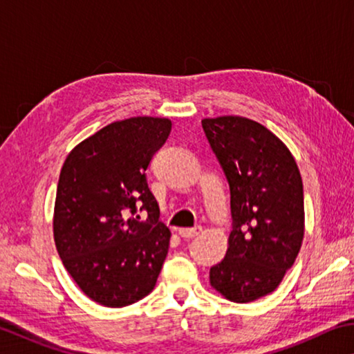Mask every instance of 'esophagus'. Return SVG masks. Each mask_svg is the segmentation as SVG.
<instances>
[{"label":"esophagus","mask_w":354,"mask_h":354,"mask_svg":"<svg viewBox=\"0 0 354 354\" xmlns=\"http://www.w3.org/2000/svg\"><path fill=\"white\" fill-rule=\"evenodd\" d=\"M201 231L200 226H194V227H179V234H181L183 237H195L198 236Z\"/></svg>","instance_id":"34e87169"}]
</instances>
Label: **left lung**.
<instances>
[{
  "label": "left lung",
  "instance_id": "left-lung-1",
  "mask_svg": "<svg viewBox=\"0 0 354 354\" xmlns=\"http://www.w3.org/2000/svg\"><path fill=\"white\" fill-rule=\"evenodd\" d=\"M201 124L230 183L234 221L209 281L230 301H254L277 289L301 248V175L283 140L254 120L223 115Z\"/></svg>",
  "mask_w": 354,
  "mask_h": 354
}]
</instances>
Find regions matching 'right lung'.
I'll use <instances>...</instances> for the list:
<instances>
[{"instance_id": "right-lung-1", "label": "right lung", "mask_w": 354, "mask_h": 354, "mask_svg": "<svg viewBox=\"0 0 354 354\" xmlns=\"http://www.w3.org/2000/svg\"><path fill=\"white\" fill-rule=\"evenodd\" d=\"M170 131L169 118L120 120L77 143L62 165L55 243L77 287L101 306L147 297L169 253L171 232L159 221L145 171ZM139 207L145 221L135 214Z\"/></svg>"}]
</instances>
